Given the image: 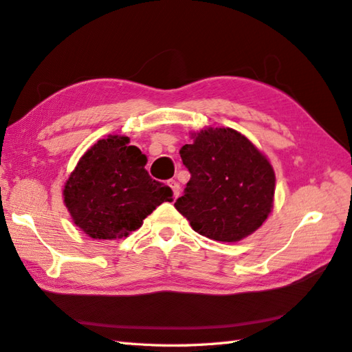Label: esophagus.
Masks as SVG:
<instances>
[{
    "mask_svg": "<svg viewBox=\"0 0 352 352\" xmlns=\"http://www.w3.org/2000/svg\"><path fill=\"white\" fill-rule=\"evenodd\" d=\"M168 184H169L170 189H173V192H174V196H175V198H178V195H179V184H178L177 179H169Z\"/></svg>",
    "mask_w": 352,
    "mask_h": 352,
    "instance_id": "obj_1",
    "label": "esophagus"
}]
</instances>
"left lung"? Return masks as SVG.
I'll list each match as a JSON object with an SVG mask.
<instances>
[{"mask_svg":"<svg viewBox=\"0 0 352 352\" xmlns=\"http://www.w3.org/2000/svg\"><path fill=\"white\" fill-rule=\"evenodd\" d=\"M179 156L190 179L174 206L196 232L234 243L265 222L273 208L274 170L246 136L210 127L183 145Z\"/></svg>","mask_w":352,"mask_h":352,"instance_id":"1","label":"left lung"}]
</instances>
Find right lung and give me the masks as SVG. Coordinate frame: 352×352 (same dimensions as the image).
I'll return each instance as SVG.
<instances>
[{"mask_svg":"<svg viewBox=\"0 0 352 352\" xmlns=\"http://www.w3.org/2000/svg\"><path fill=\"white\" fill-rule=\"evenodd\" d=\"M145 154L126 136L94 144L64 186V202L76 226L96 240L127 236L162 202H173L170 187L153 179Z\"/></svg>","mask_w":352,"mask_h":352,"instance_id":"add662e5","label":"right lung"}]
</instances>
